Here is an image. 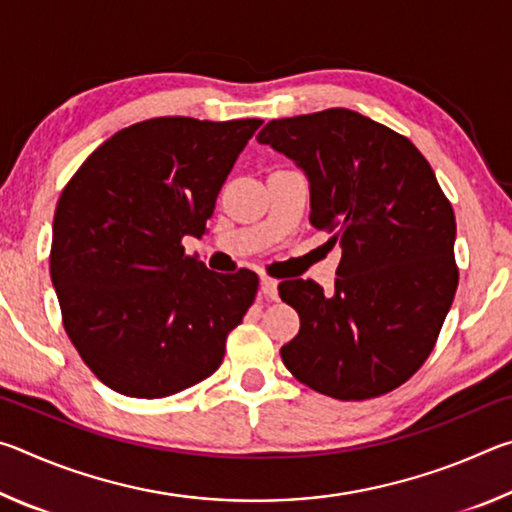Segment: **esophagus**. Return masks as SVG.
<instances>
[{"instance_id":"1","label":"esophagus","mask_w":512,"mask_h":512,"mask_svg":"<svg viewBox=\"0 0 512 512\" xmlns=\"http://www.w3.org/2000/svg\"><path fill=\"white\" fill-rule=\"evenodd\" d=\"M259 289H262L266 298H271V300L277 298V280H273V277L262 275V280H259Z\"/></svg>"}]
</instances>
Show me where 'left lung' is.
<instances>
[{"mask_svg":"<svg viewBox=\"0 0 512 512\" xmlns=\"http://www.w3.org/2000/svg\"><path fill=\"white\" fill-rule=\"evenodd\" d=\"M305 171L314 228L341 248L334 293L280 282L300 332L289 372L334 400H370L413 377L436 345L458 287L456 219L411 140L348 108L273 119L259 131Z\"/></svg>","mask_w":512,"mask_h":512,"instance_id":"left-lung-1","label":"left lung"}]
</instances>
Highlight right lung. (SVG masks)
<instances>
[{
    "instance_id": "right-lung-1",
    "label": "right lung",
    "mask_w": 512,
    "mask_h": 512,
    "mask_svg": "<svg viewBox=\"0 0 512 512\" xmlns=\"http://www.w3.org/2000/svg\"><path fill=\"white\" fill-rule=\"evenodd\" d=\"M262 119L155 117L121 128L58 198L49 271L63 325L99 381L128 397L185 391L221 366L257 275L185 255Z\"/></svg>"
}]
</instances>
